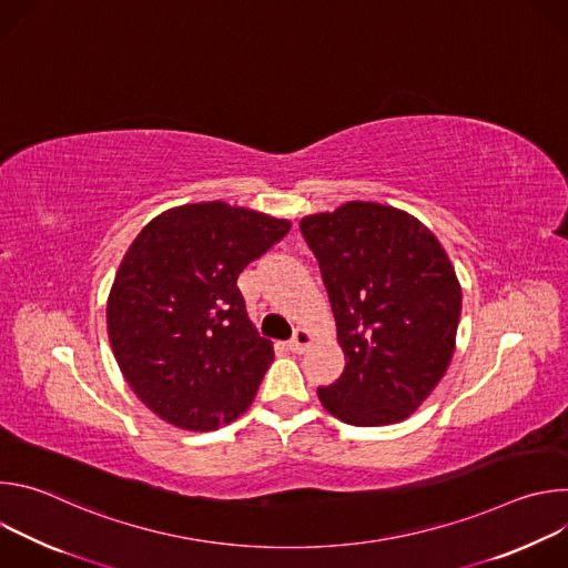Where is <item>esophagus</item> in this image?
Wrapping results in <instances>:
<instances>
[{
  "instance_id": "34e87169",
  "label": "esophagus",
  "mask_w": 568,
  "mask_h": 568,
  "mask_svg": "<svg viewBox=\"0 0 568 568\" xmlns=\"http://www.w3.org/2000/svg\"><path fill=\"white\" fill-rule=\"evenodd\" d=\"M312 342H314L312 333L305 331V328H298V331L294 333V337L290 339V351H292V353H305Z\"/></svg>"
}]
</instances>
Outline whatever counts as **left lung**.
Wrapping results in <instances>:
<instances>
[{"label":"left lung","mask_w":568,"mask_h":568,"mask_svg":"<svg viewBox=\"0 0 568 568\" xmlns=\"http://www.w3.org/2000/svg\"><path fill=\"white\" fill-rule=\"evenodd\" d=\"M337 321L346 368L316 388L355 427L409 418L443 379L456 346L460 285L436 235L414 215L348 202L301 220Z\"/></svg>","instance_id":"obj_1"}]
</instances>
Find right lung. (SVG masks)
<instances>
[{"label":"right lung","instance_id":"1","mask_svg":"<svg viewBox=\"0 0 568 568\" xmlns=\"http://www.w3.org/2000/svg\"><path fill=\"white\" fill-rule=\"evenodd\" d=\"M287 220L202 202L169 209L134 237L108 298V335L136 397L161 420L211 432L250 409L274 362L237 276Z\"/></svg>","mask_w":568,"mask_h":568}]
</instances>
